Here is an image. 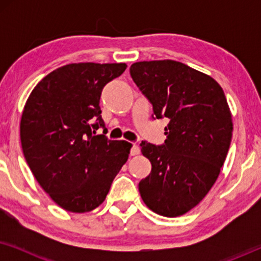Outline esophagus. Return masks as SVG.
<instances>
[{"label": "esophagus", "mask_w": 261, "mask_h": 261, "mask_svg": "<svg viewBox=\"0 0 261 261\" xmlns=\"http://www.w3.org/2000/svg\"><path fill=\"white\" fill-rule=\"evenodd\" d=\"M140 154V147L137 144H133V147L130 149V155H138Z\"/></svg>", "instance_id": "34e87169"}]
</instances>
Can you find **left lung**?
<instances>
[{"label":"left lung","instance_id":"1","mask_svg":"<svg viewBox=\"0 0 261 261\" xmlns=\"http://www.w3.org/2000/svg\"><path fill=\"white\" fill-rule=\"evenodd\" d=\"M130 76L156 119H169L165 145H140L152 164L139 183L141 198L162 216L184 215L215 184L229 149L233 121L223 89L209 74L170 59L134 63Z\"/></svg>","mask_w":261,"mask_h":261}]
</instances>
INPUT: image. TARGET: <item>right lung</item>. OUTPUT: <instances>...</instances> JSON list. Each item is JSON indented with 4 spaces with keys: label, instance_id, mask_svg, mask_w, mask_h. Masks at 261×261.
Instances as JSON below:
<instances>
[{
    "label": "right lung",
    "instance_id": "add662e5",
    "mask_svg": "<svg viewBox=\"0 0 261 261\" xmlns=\"http://www.w3.org/2000/svg\"><path fill=\"white\" fill-rule=\"evenodd\" d=\"M124 63H72L58 67L32 90L20 122L23 155L52 201L88 213L105 201L132 144L96 134L105 127L99 97ZM92 119L98 122L90 125Z\"/></svg>",
    "mask_w": 261,
    "mask_h": 261
}]
</instances>
